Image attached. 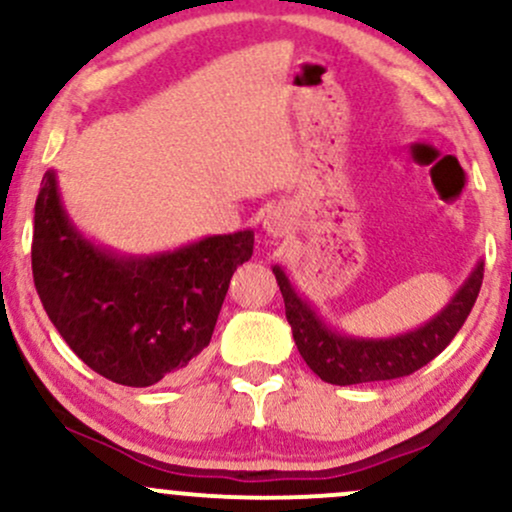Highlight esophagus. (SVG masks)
<instances>
[{"label": "esophagus", "mask_w": 512, "mask_h": 512, "mask_svg": "<svg viewBox=\"0 0 512 512\" xmlns=\"http://www.w3.org/2000/svg\"><path fill=\"white\" fill-rule=\"evenodd\" d=\"M262 228H264V233H267V236L274 238V240L289 236V231L293 228V221H291L289 211L281 209V207L272 209L267 216H264Z\"/></svg>", "instance_id": "34e87169"}]
</instances>
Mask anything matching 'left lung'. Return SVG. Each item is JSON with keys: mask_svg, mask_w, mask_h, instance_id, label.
Instances as JSON below:
<instances>
[{"mask_svg": "<svg viewBox=\"0 0 512 512\" xmlns=\"http://www.w3.org/2000/svg\"><path fill=\"white\" fill-rule=\"evenodd\" d=\"M272 272L284 296L293 342L308 368L325 383L356 385L404 378L433 361L452 342L467 315L472 313L481 279H484V262L479 260L474 264L460 289L452 293L450 301L436 315L428 317L424 325L402 334H390V337H358V334L337 330L303 293H298L279 264H274Z\"/></svg>", "mask_w": 512, "mask_h": 512, "instance_id": "8db88e82", "label": "left lung"}]
</instances>
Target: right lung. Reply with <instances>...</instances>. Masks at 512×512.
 I'll use <instances>...</instances> for the list:
<instances>
[{"instance_id": "add662e5", "label": "right lung", "mask_w": 512, "mask_h": 512, "mask_svg": "<svg viewBox=\"0 0 512 512\" xmlns=\"http://www.w3.org/2000/svg\"><path fill=\"white\" fill-rule=\"evenodd\" d=\"M252 248L255 231L245 228L127 255L79 231L57 170L43 175L35 199L31 262L45 313L69 349L117 385H156L207 349L231 276Z\"/></svg>"}]
</instances>
